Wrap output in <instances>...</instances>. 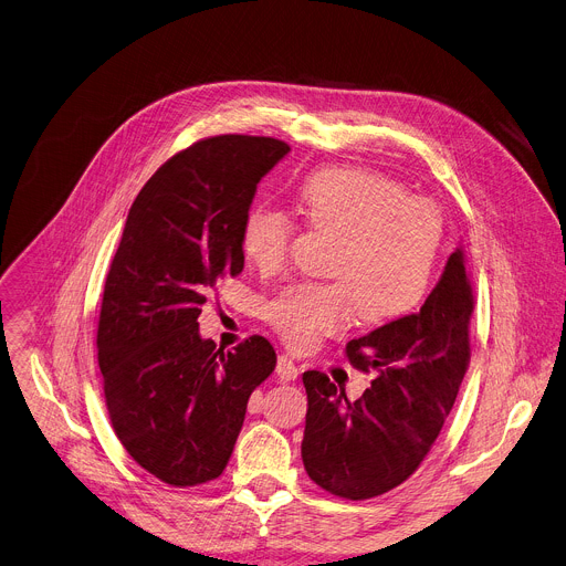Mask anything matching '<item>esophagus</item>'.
Listing matches in <instances>:
<instances>
[{"label":"esophagus","mask_w":566,"mask_h":566,"mask_svg":"<svg viewBox=\"0 0 566 566\" xmlns=\"http://www.w3.org/2000/svg\"><path fill=\"white\" fill-rule=\"evenodd\" d=\"M275 373H277V377H280L282 381H295V379H297V375H300L297 366L291 361V358H289L286 354L277 356V366H275Z\"/></svg>","instance_id":"1"}]
</instances>
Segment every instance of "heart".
Here are the masks:
<instances>
[{"label": "heart", "instance_id": "obj_1", "mask_svg": "<svg viewBox=\"0 0 566 566\" xmlns=\"http://www.w3.org/2000/svg\"><path fill=\"white\" fill-rule=\"evenodd\" d=\"M297 205L312 228L338 234L329 262L332 282H300L266 304L280 338L310 349L343 332L354 312L364 323H388L424 297L442 232L429 198L375 171L329 167L306 176ZM295 223L271 205H252L241 223V250L260 271H277L289 256Z\"/></svg>", "mask_w": 566, "mask_h": 566}]
</instances>
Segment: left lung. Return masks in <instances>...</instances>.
<instances>
[{
    "label": "left lung",
    "instance_id": "obj_1",
    "mask_svg": "<svg viewBox=\"0 0 566 566\" xmlns=\"http://www.w3.org/2000/svg\"><path fill=\"white\" fill-rule=\"evenodd\" d=\"M474 289L460 248L418 314L397 318L347 343L356 370L375 373L349 401L325 373L306 370L302 462L334 496L361 501L413 474L449 418L470 366Z\"/></svg>",
    "mask_w": 566,
    "mask_h": 566
}]
</instances>
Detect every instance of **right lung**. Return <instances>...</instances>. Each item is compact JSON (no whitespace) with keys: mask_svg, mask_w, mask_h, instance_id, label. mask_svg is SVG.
<instances>
[{"mask_svg":"<svg viewBox=\"0 0 566 566\" xmlns=\"http://www.w3.org/2000/svg\"><path fill=\"white\" fill-rule=\"evenodd\" d=\"M289 150L219 135L176 153L137 193L113 256L96 329L108 416L137 465L174 488L223 474L248 397L275 370L264 336L223 352L200 338L198 316L243 271V217Z\"/></svg>","mask_w":566,"mask_h":566,"instance_id":"obj_1","label":"right lung"}]
</instances>
